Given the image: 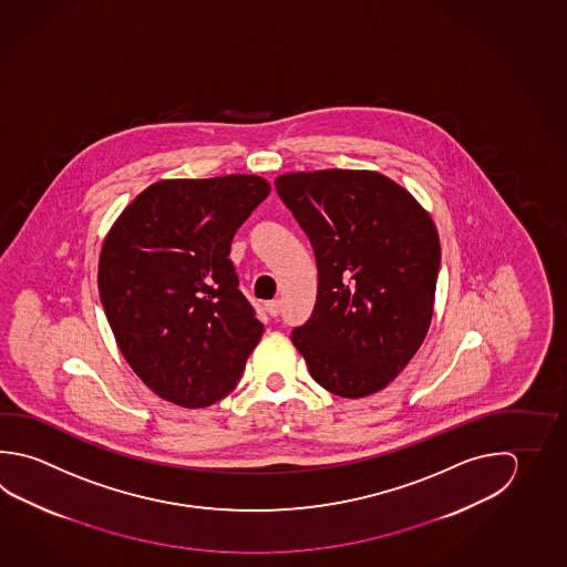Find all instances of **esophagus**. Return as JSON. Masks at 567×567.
<instances>
[{"label":"esophagus","mask_w":567,"mask_h":567,"mask_svg":"<svg viewBox=\"0 0 567 567\" xmlns=\"http://www.w3.org/2000/svg\"><path fill=\"white\" fill-rule=\"evenodd\" d=\"M266 311H268V313H269V316H271V318H278V316H279L278 299H271V301H268V303H266Z\"/></svg>","instance_id":"34e87169"}]
</instances>
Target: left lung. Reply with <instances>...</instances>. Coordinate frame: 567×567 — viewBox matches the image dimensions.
Wrapping results in <instances>:
<instances>
[{
  "instance_id": "obj_1",
  "label": "left lung",
  "mask_w": 567,
  "mask_h": 567,
  "mask_svg": "<svg viewBox=\"0 0 567 567\" xmlns=\"http://www.w3.org/2000/svg\"><path fill=\"white\" fill-rule=\"evenodd\" d=\"M276 189L318 264L313 313L291 331L309 375L340 398L392 383L432 323L440 236L430 212L370 169L289 172Z\"/></svg>"
}]
</instances>
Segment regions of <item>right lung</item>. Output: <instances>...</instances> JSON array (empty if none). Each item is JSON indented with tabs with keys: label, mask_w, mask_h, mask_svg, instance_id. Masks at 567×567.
<instances>
[{
	"label": "right lung",
	"mask_w": 567,
	"mask_h": 567,
	"mask_svg": "<svg viewBox=\"0 0 567 567\" xmlns=\"http://www.w3.org/2000/svg\"><path fill=\"white\" fill-rule=\"evenodd\" d=\"M269 189L259 175L162 179L103 239V311L130 368L165 402L189 410L219 402L261 340L264 323L227 256Z\"/></svg>",
	"instance_id": "1"
}]
</instances>
